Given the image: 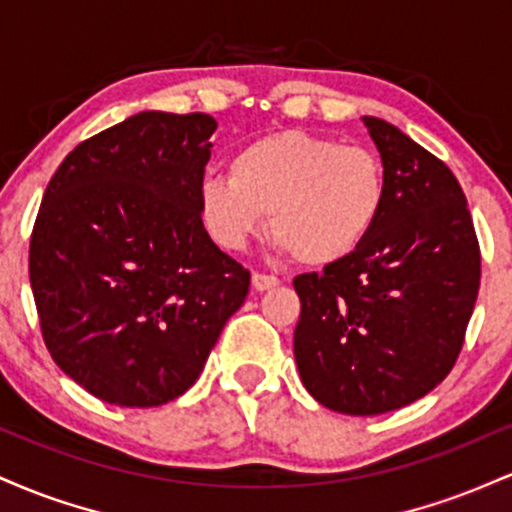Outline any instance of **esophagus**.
Segmentation results:
<instances>
[{"instance_id": "34e87169", "label": "esophagus", "mask_w": 512, "mask_h": 512, "mask_svg": "<svg viewBox=\"0 0 512 512\" xmlns=\"http://www.w3.org/2000/svg\"><path fill=\"white\" fill-rule=\"evenodd\" d=\"M252 286H255L257 291H269V289H274V286H279V276L255 272L252 274Z\"/></svg>"}]
</instances>
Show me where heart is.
Here are the masks:
<instances>
[{
    "label": "heart",
    "instance_id": "heart-1",
    "mask_svg": "<svg viewBox=\"0 0 512 512\" xmlns=\"http://www.w3.org/2000/svg\"><path fill=\"white\" fill-rule=\"evenodd\" d=\"M385 190V166L375 151L286 129L245 144L228 175L204 180L199 216L219 248L240 252L269 214L279 250L322 267L366 240Z\"/></svg>",
    "mask_w": 512,
    "mask_h": 512
}]
</instances>
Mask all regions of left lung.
I'll use <instances>...</instances> for the list:
<instances>
[{"mask_svg": "<svg viewBox=\"0 0 512 512\" xmlns=\"http://www.w3.org/2000/svg\"><path fill=\"white\" fill-rule=\"evenodd\" d=\"M385 166V204L358 248L293 279V354L322 407L373 416L443 383L477 303L481 252L460 182L424 146L363 117Z\"/></svg>", "mask_w": 512, "mask_h": 512, "instance_id": "1", "label": "left lung"}]
</instances>
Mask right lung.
<instances>
[{
    "instance_id": "1",
    "label": "right lung",
    "mask_w": 512,
    "mask_h": 512,
    "mask_svg": "<svg viewBox=\"0 0 512 512\" xmlns=\"http://www.w3.org/2000/svg\"><path fill=\"white\" fill-rule=\"evenodd\" d=\"M216 120L139 113L55 170L28 252L50 356L93 397L158 407L190 390L250 289L199 216Z\"/></svg>"
}]
</instances>
